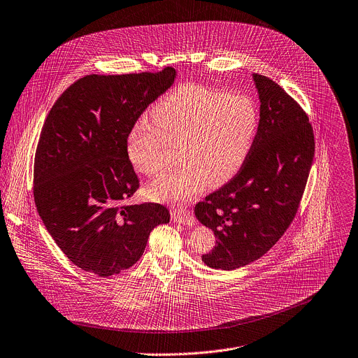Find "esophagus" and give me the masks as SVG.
Segmentation results:
<instances>
[{
  "instance_id": "34e87169",
  "label": "esophagus",
  "mask_w": 358,
  "mask_h": 358,
  "mask_svg": "<svg viewBox=\"0 0 358 358\" xmlns=\"http://www.w3.org/2000/svg\"><path fill=\"white\" fill-rule=\"evenodd\" d=\"M171 217L175 222H179V224H185V225H189V227L194 224V218H193L190 210L186 208V207L173 208L172 213H171Z\"/></svg>"
}]
</instances>
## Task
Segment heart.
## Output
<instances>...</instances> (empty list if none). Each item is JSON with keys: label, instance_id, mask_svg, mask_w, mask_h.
Segmentation results:
<instances>
[{"label": "heart", "instance_id": "heart-1", "mask_svg": "<svg viewBox=\"0 0 358 358\" xmlns=\"http://www.w3.org/2000/svg\"><path fill=\"white\" fill-rule=\"evenodd\" d=\"M154 122H137L127 138L134 169L159 175L168 165L164 155L178 147V169L150 183L145 193L158 201H185L206 183L228 182L245 164L259 126L255 102L242 94H225L187 84L165 96L152 109Z\"/></svg>", "mask_w": 358, "mask_h": 358}]
</instances>
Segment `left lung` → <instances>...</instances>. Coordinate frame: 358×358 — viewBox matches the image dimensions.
Listing matches in <instances>:
<instances>
[{"instance_id":"8db88e82","label":"left lung","mask_w":358,"mask_h":358,"mask_svg":"<svg viewBox=\"0 0 358 358\" xmlns=\"http://www.w3.org/2000/svg\"><path fill=\"white\" fill-rule=\"evenodd\" d=\"M260 119L238 173L194 207L217 241L201 260L234 270L262 257L287 231L313 161V130L305 110L273 80L253 74Z\"/></svg>"}]
</instances>
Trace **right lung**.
Returning <instances> with one entry per match:
<instances>
[{
	"label": "right lung",
	"mask_w": 358,
	"mask_h": 358,
	"mask_svg": "<svg viewBox=\"0 0 358 358\" xmlns=\"http://www.w3.org/2000/svg\"><path fill=\"white\" fill-rule=\"evenodd\" d=\"M175 78L172 67L85 76L46 117L35 154V203L55 242L85 271L109 277L127 270L143 256L151 231L169 222L162 204L124 201L140 186L129 134Z\"/></svg>",
	"instance_id": "obj_1"
}]
</instances>
